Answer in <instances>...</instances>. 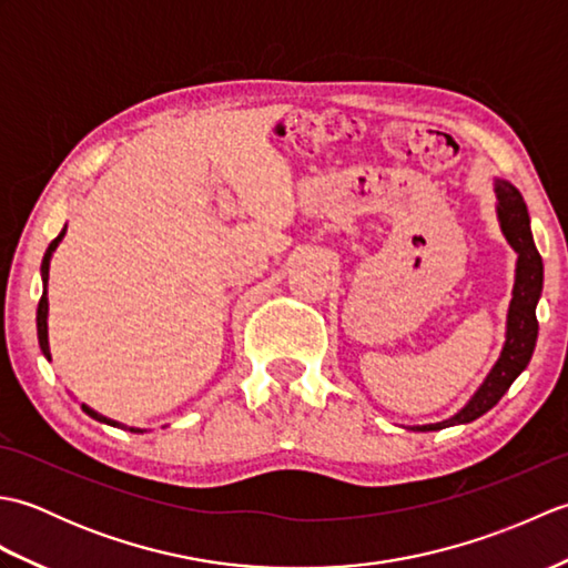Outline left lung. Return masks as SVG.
Instances as JSON below:
<instances>
[{
    "label": "left lung",
    "instance_id": "8db88e82",
    "mask_svg": "<svg viewBox=\"0 0 568 568\" xmlns=\"http://www.w3.org/2000/svg\"><path fill=\"white\" fill-rule=\"evenodd\" d=\"M496 192H498V216H500L503 234L510 241V246L517 251L515 291H513V303L508 312V339H505L498 364L493 366L490 376L486 378L484 385H480L478 393L470 397V403L462 409V413L454 415L452 419L439 422V425L415 427L419 432L464 425V422H474L476 417L486 415L488 409L496 405L505 393H508L513 381L527 368L529 358H532V352H535L537 332H539L537 303L541 295V281H545V265H541V256L535 246L532 229H529L527 204L523 195L510 183H505V180H498Z\"/></svg>",
    "mask_w": 568,
    "mask_h": 568
}]
</instances>
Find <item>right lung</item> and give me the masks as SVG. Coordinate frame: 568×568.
<instances>
[{
  "label": "right lung",
  "instance_id": "add662e5",
  "mask_svg": "<svg viewBox=\"0 0 568 568\" xmlns=\"http://www.w3.org/2000/svg\"><path fill=\"white\" fill-rule=\"evenodd\" d=\"M63 234H65V229L63 232H60L53 241H51V246H48V251H45V256H43V263H41V277H43V295H41V300H39V312H36V327H39V344H41V352H43V356L51 361V352H48V324H45V317H48V297H45V285H48V265H51V253L55 251V246H58V241L63 239ZM82 409L84 413H88L90 417H94V419H100V422H106V425H112V427H116V422H112V419H106V417H102V415H98L94 413V409H90L88 405H82ZM131 432H141V429H131Z\"/></svg>",
  "mask_w": 568,
  "mask_h": 568
}]
</instances>
